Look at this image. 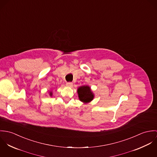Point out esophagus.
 I'll return each mask as SVG.
<instances>
[{
  "label": "esophagus",
  "instance_id": "obj_1",
  "mask_svg": "<svg viewBox=\"0 0 157 157\" xmlns=\"http://www.w3.org/2000/svg\"><path fill=\"white\" fill-rule=\"evenodd\" d=\"M72 85H73V83H72V82H67V86H68V87H71V86H72Z\"/></svg>",
  "mask_w": 157,
  "mask_h": 157
}]
</instances>
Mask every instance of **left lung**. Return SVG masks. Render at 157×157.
Instances as JSON below:
<instances>
[{
    "instance_id": "8db88e82",
    "label": "left lung",
    "mask_w": 157,
    "mask_h": 157,
    "mask_svg": "<svg viewBox=\"0 0 157 157\" xmlns=\"http://www.w3.org/2000/svg\"><path fill=\"white\" fill-rule=\"evenodd\" d=\"M77 93L79 100L85 103L91 101L94 97V95L89 86L85 85L79 87L77 90Z\"/></svg>"
}]
</instances>
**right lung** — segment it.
I'll return each mask as SVG.
<instances>
[{
  "mask_svg": "<svg viewBox=\"0 0 157 157\" xmlns=\"http://www.w3.org/2000/svg\"><path fill=\"white\" fill-rule=\"evenodd\" d=\"M49 95H50V96H52V92H51V91L49 92Z\"/></svg>",
  "mask_w": 157,
  "mask_h": 157,
  "instance_id": "right-lung-1",
  "label": "right lung"
}]
</instances>
